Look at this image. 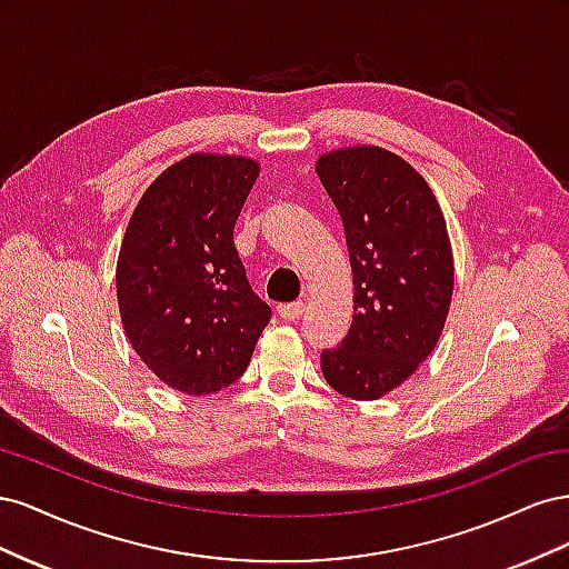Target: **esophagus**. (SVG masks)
Instances as JSON below:
<instances>
[{
	"label": "esophagus",
	"instance_id": "1",
	"mask_svg": "<svg viewBox=\"0 0 569 569\" xmlns=\"http://www.w3.org/2000/svg\"><path fill=\"white\" fill-rule=\"evenodd\" d=\"M303 313V301H295V303H280L278 306V316L287 322L291 320H299Z\"/></svg>",
	"mask_w": 569,
	"mask_h": 569
}]
</instances>
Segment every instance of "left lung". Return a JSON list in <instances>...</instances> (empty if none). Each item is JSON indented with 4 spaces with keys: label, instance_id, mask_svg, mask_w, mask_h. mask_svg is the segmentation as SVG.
I'll list each match as a JSON object with an SVG mask.
<instances>
[{
    "label": "left lung",
    "instance_id": "8db88e82",
    "mask_svg": "<svg viewBox=\"0 0 569 569\" xmlns=\"http://www.w3.org/2000/svg\"><path fill=\"white\" fill-rule=\"evenodd\" d=\"M318 178L343 222L353 272V320L320 353L327 385L375 401L435 351L453 297V251L425 178L382 147L322 153Z\"/></svg>",
    "mask_w": 569,
    "mask_h": 569
}]
</instances>
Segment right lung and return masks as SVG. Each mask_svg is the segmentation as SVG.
<instances>
[{
	"label": "right lung",
	"instance_id": "add662e5",
	"mask_svg": "<svg viewBox=\"0 0 569 569\" xmlns=\"http://www.w3.org/2000/svg\"><path fill=\"white\" fill-rule=\"evenodd\" d=\"M258 170L226 153L173 163L147 187L120 244L116 291L126 335L163 385L189 396L239 380L270 322L232 239Z\"/></svg>",
	"mask_w": 569,
	"mask_h": 569
}]
</instances>
